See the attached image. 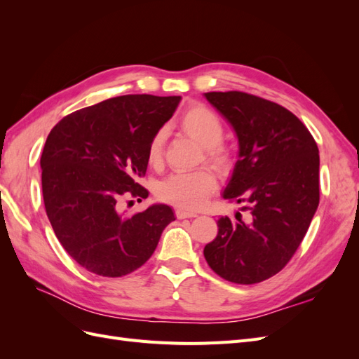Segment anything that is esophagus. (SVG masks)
<instances>
[{
	"instance_id": "1",
	"label": "esophagus",
	"mask_w": 359,
	"mask_h": 359,
	"mask_svg": "<svg viewBox=\"0 0 359 359\" xmlns=\"http://www.w3.org/2000/svg\"><path fill=\"white\" fill-rule=\"evenodd\" d=\"M177 219H191V217H196V212H189V211H184V210H177L175 211Z\"/></svg>"
}]
</instances>
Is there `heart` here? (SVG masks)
I'll return each instance as SVG.
<instances>
[{"label":"heart","mask_w":359,"mask_h":359,"mask_svg":"<svg viewBox=\"0 0 359 359\" xmlns=\"http://www.w3.org/2000/svg\"><path fill=\"white\" fill-rule=\"evenodd\" d=\"M181 132L202 147V160L217 170L231 169L233 153L222 140L224 136V124L222 118L205 104H193L184 112L178 121ZM166 132H158L149 140L148 163L158 166L165 153ZM217 189V180L208 169H201L191 173H175L157 187V196L180 210L196 211Z\"/></svg>","instance_id":"heart-1"}]
</instances>
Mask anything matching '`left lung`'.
Segmentation results:
<instances>
[{
	"instance_id": "obj_1",
	"label": "left lung",
	"mask_w": 359,
	"mask_h": 359,
	"mask_svg": "<svg viewBox=\"0 0 359 359\" xmlns=\"http://www.w3.org/2000/svg\"><path fill=\"white\" fill-rule=\"evenodd\" d=\"M233 127L238 160L223 198L245 203L222 217L203 256L215 274L238 285L276 276L295 255L319 205V149L286 107L241 91L205 93Z\"/></svg>"
}]
</instances>
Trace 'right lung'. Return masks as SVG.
Masks as SVG:
<instances>
[{"label":"right lung","instance_id":"add662e5","mask_svg":"<svg viewBox=\"0 0 359 359\" xmlns=\"http://www.w3.org/2000/svg\"><path fill=\"white\" fill-rule=\"evenodd\" d=\"M180 100L119 95L64 116L50 130L40 158L46 214L64 250L90 273H133L175 220L165 203L133 215L124 214L121 205L128 198H148L137 181L145 177L149 140Z\"/></svg>","mask_w":359,"mask_h":359}]
</instances>
